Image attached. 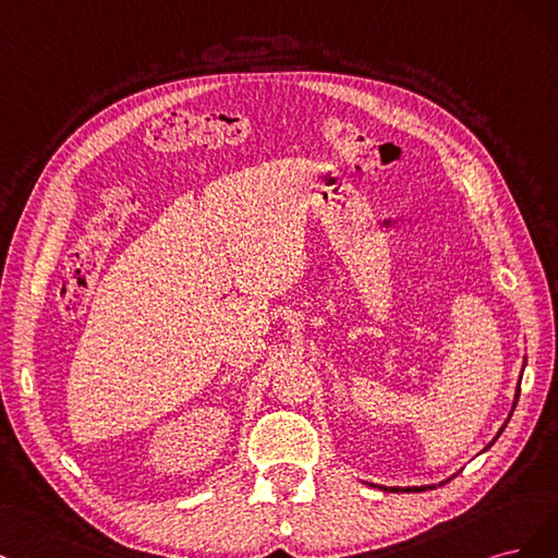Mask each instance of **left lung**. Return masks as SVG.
<instances>
[{
    "label": "left lung",
    "mask_w": 558,
    "mask_h": 558,
    "mask_svg": "<svg viewBox=\"0 0 558 558\" xmlns=\"http://www.w3.org/2000/svg\"><path fill=\"white\" fill-rule=\"evenodd\" d=\"M517 399H519V387H517ZM426 487H420V489H408V492H424ZM391 492H403V489H391Z\"/></svg>",
    "instance_id": "obj_1"
}]
</instances>
